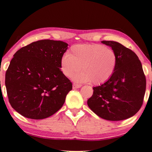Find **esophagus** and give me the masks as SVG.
<instances>
[{
  "label": "esophagus",
  "mask_w": 152,
  "mask_h": 152,
  "mask_svg": "<svg viewBox=\"0 0 152 152\" xmlns=\"http://www.w3.org/2000/svg\"><path fill=\"white\" fill-rule=\"evenodd\" d=\"M81 86H82V85H81V84H73V86H72V88H73L74 89H75V88H80Z\"/></svg>",
  "instance_id": "esophagus-1"
}]
</instances>
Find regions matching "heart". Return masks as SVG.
I'll return each instance as SVG.
<instances>
[{
	"label": "heart",
	"mask_w": 152,
	"mask_h": 152,
	"mask_svg": "<svg viewBox=\"0 0 152 152\" xmlns=\"http://www.w3.org/2000/svg\"><path fill=\"white\" fill-rule=\"evenodd\" d=\"M118 66V55L113 49L101 44H77L72 46L70 54L61 59L64 75L71 77L81 69L83 71L72 77L77 82H90L102 85L109 82L115 73Z\"/></svg>",
	"instance_id": "heart-1"
}]
</instances>
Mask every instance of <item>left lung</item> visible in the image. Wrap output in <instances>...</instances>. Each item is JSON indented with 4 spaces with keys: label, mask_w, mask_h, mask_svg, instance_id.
Listing matches in <instances>:
<instances>
[{
    "label": "left lung",
    "mask_w": 152,
    "mask_h": 152,
    "mask_svg": "<svg viewBox=\"0 0 152 152\" xmlns=\"http://www.w3.org/2000/svg\"><path fill=\"white\" fill-rule=\"evenodd\" d=\"M118 55V66L111 80L93 87L88 99L89 108L99 117L118 121L134 116L142 107L146 90V77L136 54L121 43L102 41Z\"/></svg>",
    "instance_id": "left-lung-1"
}]
</instances>
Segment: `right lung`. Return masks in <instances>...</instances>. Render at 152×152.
Listing matches in <instances>:
<instances>
[{
	"instance_id": "1",
	"label": "right lung",
	"mask_w": 152,
	"mask_h": 152,
	"mask_svg": "<svg viewBox=\"0 0 152 152\" xmlns=\"http://www.w3.org/2000/svg\"><path fill=\"white\" fill-rule=\"evenodd\" d=\"M68 43L44 39L34 41L14 55L5 73L10 104L30 119L48 118L62 107L72 84L61 70Z\"/></svg>"
}]
</instances>
